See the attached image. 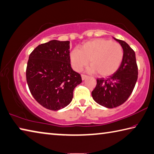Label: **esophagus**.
Wrapping results in <instances>:
<instances>
[{
    "instance_id": "1",
    "label": "esophagus",
    "mask_w": 154,
    "mask_h": 154,
    "mask_svg": "<svg viewBox=\"0 0 154 154\" xmlns=\"http://www.w3.org/2000/svg\"><path fill=\"white\" fill-rule=\"evenodd\" d=\"M88 77L87 76V75H82V80H85L86 78H88Z\"/></svg>"
}]
</instances>
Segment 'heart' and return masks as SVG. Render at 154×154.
<instances>
[{"instance_id": "1", "label": "heart", "mask_w": 154, "mask_h": 154, "mask_svg": "<svg viewBox=\"0 0 154 154\" xmlns=\"http://www.w3.org/2000/svg\"><path fill=\"white\" fill-rule=\"evenodd\" d=\"M124 50L121 44L105 39H96L85 43L80 49H74L70 54L72 69L79 71L89 63L88 71L98 72L108 77L116 72L121 66Z\"/></svg>"}]
</instances>
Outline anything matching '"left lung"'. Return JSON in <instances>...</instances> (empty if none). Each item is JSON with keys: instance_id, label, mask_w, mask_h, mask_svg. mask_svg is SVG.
Returning <instances> with one entry per match:
<instances>
[{"instance_id": "1", "label": "left lung", "mask_w": 154, "mask_h": 154, "mask_svg": "<svg viewBox=\"0 0 154 154\" xmlns=\"http://www.w3.org/2000/svg\"><path fill=\"white\" fill-rule=\"evenodd\" d=\"M114 40L121 44L124 57L116 72L107 78L97 79L96 88L91 92L92 97L97 104L113 108L121 106L129 97L138 77L135 53L125 41Z\"/></svg>"}]
</instances>
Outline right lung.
<instances>
[{"label":"right lung","instance_id":"1","mask_svg":"<svg viewBox=\"0 0 154 154\" xmlns=\"http://www.w3.org/2000/svg\"><path fill=\"white\" fill-rule=\"evenodd\" d=\"M69 41L53 40L29 54L26 79L31 94L43 107L58 110L68 106L82 77L71 66Z\"/></svg>","mask_w":154,"mask_h":154}]
</instances>
